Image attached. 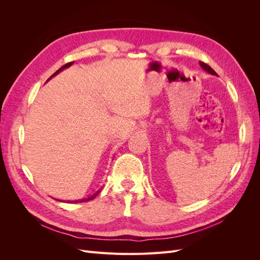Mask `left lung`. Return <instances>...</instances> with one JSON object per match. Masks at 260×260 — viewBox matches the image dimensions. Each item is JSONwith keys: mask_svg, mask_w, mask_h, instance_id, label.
Instances as JSON below:
<instances>
[{"mask_svg": "<svg viewBox=\"0 0 260 260\" xmlns=\"http://www.w3.org/2000/svg\"><path fill=\"white\" fill-rule=\"evenodd\" d=\"M200 65H201V67L205 70V72H207L208 74H210V75H214V76H217V74H216V72L214 69H212L210 66H208L207 64H205V62H203V61H200Z\"/></svg>", "mask_w": 260, "mask_h": 260, "instance_id": "left-lung-1", "label": "left lung"}]
</instances>
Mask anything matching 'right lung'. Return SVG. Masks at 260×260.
<instances>
[{
  "mask_svg": "<svg viewBox=\"0 0 260 260\" xmlns=\"http://www.w3.org/2000/svg\"><path fill=\"white\" fill-rule=\"evenodd\" d=\"M74 64V61H72V62H68V64H66V65H64L62 67H60L56 73H54L49 79H48V81L50 80V79H52V78L54 77V76H56V75H58L60 72H62V70L64 69H66V68H68V67H70ZM101 192V188H99V190H96L95 192H93L91 195H89V196H86V198H84V199H81V200H79V201H73V203H83V202H88V201H91V200H93L94 198H96V196L99 195V193Z\"/></svg>",
  "mask_w": 260,
  "mask_h": 260,
  "instance_id": "right-lung-1",
  "label": "right lung"
}]
</instances>
